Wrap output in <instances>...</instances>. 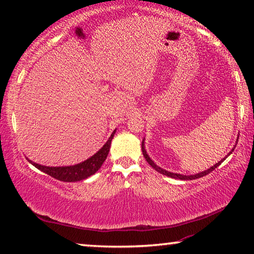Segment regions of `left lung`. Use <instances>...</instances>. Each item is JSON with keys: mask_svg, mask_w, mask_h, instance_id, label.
<instances>
[{"mask_svg": "<svg viewBox=\"0 0 254 254\" xmlns=\"http://www.w3.org/2000/svg\"><path fill=\"white\" fill-rule=\"evenodd\" d=\"M238 139H239V137H238ZM236 143H238V141H236ZM141 147H142V153H143V156H144V158H145V160H147L149 165L151 166L154 170L158 171V173H160V174L165 175V176H168V177H170V178H175V179H180V180H194V179H197V178L204 177V176L208 175L209 173H212V171H213L215 168H217V167L220 166L221 163H222L223 161H224L225 159H226L227 157H229L232 152L234 151L235 145H234L233 148H232L231 151H230L229 153H227L224 158L222 159L221 161H218L217 163H215L214 166L210 167V168H208L207 170H204V171H201V173L195 174V175H182V174H175V173H171V171H168V170H166V169H162V168H160V167L157 166L156 163H154V161L152 160L151 158L149 157V154L147 153V150H145V145H144V137H143V140H142V145H141Z\"/></svg>", "mask_w": 254, "mask_h": 254, "instance_id": "left-lung-1", "label": "left lung"}]
</instances>
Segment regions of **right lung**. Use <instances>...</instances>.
<instances>
[{
	"label": "right lung",
	"mask_w": 254,
	"mask_h": 254,
	"mask_svg": "<svg viewBox=\"0 0 254 254\" xmlns=\"http://www.w3.org/2000/svg\"><path fill=\"white\" fill-rule=\"evenodd\" d=\"M115 132H117V128L112 132L109 140L106 141L105 144L103 145V147L98 150L95 154H93L91 158L86 159L85 161L77 163V165L63 166V167H49V166H42L37 162H33L30 160V159H28V157L27 159L28 161L36 167L37 169H39L40 171H42V173L51 176V177L60 180V182H66V183L80 182V180H84L86 178L91 177L92 175L95 174L96 171L101 168L103 162L106 160L107 154H109L112 139H113Z\"/></svg>",
	"instance_id": "right-lung-1"
}]
</instances>
